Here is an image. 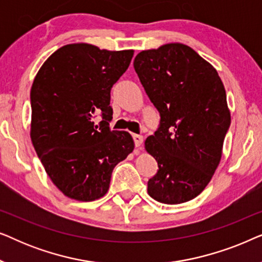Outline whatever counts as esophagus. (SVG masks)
I'll list each match as a JSON object with an SVG mask.
<instances>
[{"label":"esophagus","instance_id":"obj_1","mask_svg":"<svg viewBox=\"0 0 262 262\" xmlns=\"http://www.w3.org/2000/svg\"><path fill=\"white\" fill-rule=\"evenodd\" d=\"M134 137V142H135V145L136 146H141L142 143H143V136L141 135H134L132 136Z\"/></svg>","mask_w":262,"mask_h":262}]
</instances>
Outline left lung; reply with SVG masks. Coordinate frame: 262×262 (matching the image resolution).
<instances>
[{
    "instance_id": "1",
    "label": "left lung",
    "mask_w": 262,
    "mask_h": 262,
    "mask_svg": "<svg viewBox=\"0 0 262 262\" xmlns=\"http://www.w3.org/2000/svg\"><path fill=\"white\" fill-rule=\"evenodd\" d=\"M134 67L161 117L145 141L159 166L148 193L163 204L186 203L203 192L220 164L231 121L223 82L180 42L139 52Z\"/></svg>"
}]
</instances>
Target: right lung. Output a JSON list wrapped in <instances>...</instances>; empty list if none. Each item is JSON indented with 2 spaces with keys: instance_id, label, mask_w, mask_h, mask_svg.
Listing matches in <instances>:
<instances>
[{
  "instance_id": "1",
  "label": "right lung",
  "mask_w": 262,
  "mask_h": 262,
  "mask_svg": "<svg viewBox=\"0 0 262 262\" xmlns=\"http://www.w3.org/2000/svg\"><path fill=\"white\" fill-rule=\"evenodd\" d=\"M134 50L69 44L53 52L31 88V139L45 171L68 198L93 202L108 191L114 167L135 148L126 131H111V89ZM100 114L99 125L92 119Z\"/></svg>"
}]
</instances>
